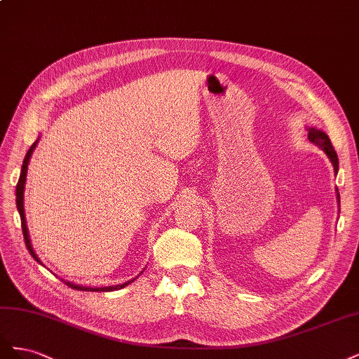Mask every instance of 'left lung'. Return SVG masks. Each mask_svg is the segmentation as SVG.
Here are the masks:
<instances>
[{"label":"left lung","instance_id":"8db88e82","mask_svg":"<svg viewBox=\"0 0 359 359\" xmlns=\"http://www.w3.org/2000/svg\"><path fill=\"white\" fill-rule=\"evenodd\" d=\"M309 140H310V142H313L314 145H318L323 151V153L330 157L332 166H334V172L335 173L339 172V157H337V153H335V149H334V147L331 144L328 135L325 133V132H322V130L310 127L309 128ZM337 198H339V202H340L339 190H337Z\"/></svg>","mask_w":359,"mask_h":359}]
</instances>
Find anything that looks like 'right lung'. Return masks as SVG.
<instances>
[{"label": "right lung", "mask_w": 359, "mask_h": 359, "mask_svg": "<svg viewBox=\"0 0 359 359\" xmlns=\"http://www.w3.org/2000/svg\"><path fill=\"white\" fill-rule=\"evenodd\" d=\"M39 140H36L34 144L31 145V148L28 149V153L24 158V163H22V170H20V177H19V181H18V186H16V206H18V211H19V215H20V223H22V232H24V240H25V245L28 248L29 255L34 257L37 262L40 264V259L37 257V255L34 253V250H32V245H31V241H29V235H28V227H27V220H25V211H24V189H25V180H27V170H28V163H29V157L32 154V151H34L36 145H37ZM135 280V278H133ZM133 280L130 281H126V283L123 285H116V286H107V287H86V286H79V285H74V283H69V281H64L69 287L72 289H76V290H85V292H112L115 289H123L124 286L132 283Z\"/></svg>", "instance_id": "right-lung-1"}]
</instances>
